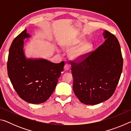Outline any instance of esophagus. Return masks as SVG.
Returning <instances> with one entry per match:
<instances>
[{
	"label": "esophagus",
	"mask_w": 131,
	"mask_h": 131,
	"mask_svg": "<svg viewBox=\"0 0 131 131\" xmlns=\"http://www.w3.org/2000/svg\"><path fill=\"white\" fill-rule=\"evenodd\" d=\"M64 69H65V70H68L70 69V65H69L68 63H66L64 66Z\"/></svg>",
	"instance_id": "obj_1"
}]
</instances>
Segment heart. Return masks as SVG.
Returning a JSON list of instances; mask_svg holds the SVG:
<instances>
[{"mask_svg":"<svg viewBox=\"0 0 131 131\" xmlns=\"http://www.w3.org/2000/svg\"><path fill=\"white\" fill-rule=\"evenodd\" d=\"M82 41H83L82 39H77L76 40L68 41L62 45V47L64 50H72L69 52V57L71 59L77 60V59L83 58L92 50V44L90 41L84 42L78 47L74 48L77 45H79ZM73 48H74L73 49H72Z\"/></svg>","mask_w":131,"mask_h":131,"instance_id":"heart-1","label":"heart"}]
</instances>
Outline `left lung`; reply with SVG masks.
Returning a JSON list of instances; mask_svg holds the SVG:
<instances>
[{
  "label": "left lung",
  "mask_w": 131,
  "mask_h": 131,
  "mask_svg": "<svg viewBox=\"0 0 131 131\" xmlns=\"http://www.w3.org/2000/svg\"><path fill=\"white\" fill-rule=\"evenodd\" d=\"M103 36L106 40L103 44L71 64L73 91L85 105H97L109 99L123 70V58L117 37L107 30Z\"/></svg>",
  "instance_id": "8db88e82"
}]
</instances>
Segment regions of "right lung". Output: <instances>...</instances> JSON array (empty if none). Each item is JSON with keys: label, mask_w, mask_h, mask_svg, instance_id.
<instances>
[{"label": "right lung", "mask_w": 131, "mask_h": 131, "mask_svg": "<svg viewBox=\"0 0 131 131\" xmlns=\"http://www.w3.org/2000/svg\"><path fill=\"white\" fill-rule=\"evenodd\" d=\"M28 37L25 29L13 41L7 72L19 96L27 102L39 104L46 102L54 92L65 62L54 63L42 59H26L23 51L24 39Z\"/></svg>", "instance_id": "right-lung-1"}]
</instances>
